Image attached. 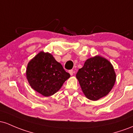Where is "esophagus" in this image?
<instances>
[{"label": "esophagus", "mask_w": 133, "mask_h": 133, "mask_svg": "<svg viewBox=\"0 0 133 133\" xmlns=\"http://www.w3.org/2000/svg\"><path fill=\"white\" fill-rule=\"evenodd\" d=\"M69 74L71 75H73L74 74V71L73 70H69Z\"/></svg>", "instance_id": "1"}]
</instances>
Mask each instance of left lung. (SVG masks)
<instances>
[{
  "label": "left lung",
  "instance_id": "left-lung-1",
  "mask_svg": "<svg viewBox=\"0 0 133 133\" xmlns=\"http://www.w3.org/2000/svg\"><path fill=\"white\" fill-rule=\"evenodd\" d=\"M76 77L83 94L92 101H97L108 94L116 78L111 63L99 56L88 59Z\"/></svg>",
  "mask_w": 133,
  "mask_h": 133
}]
</instances>
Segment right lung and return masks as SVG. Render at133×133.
<instances>
[{"mask_svg":"<svg viewBox=\"0 0 133 133\" xmlns=\"http://www.w3.org/2000/svg\"><path fill=\"white\" fill-rule=\"evenodd\" d=\"M26 77L34 90L48 97L58 92L70 75L51 55L42 51L29 62Z\"/></svg>","mask_w":133,"mask_h":133,"instance_id":"1","label":"right lung"}]
</instances>
